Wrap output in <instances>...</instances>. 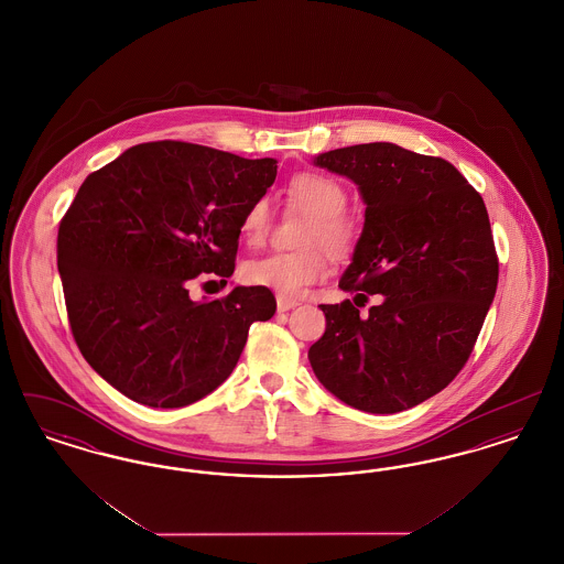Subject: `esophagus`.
I'll return each instance as SVG.
<instances>
[{"label":"esophagus","instance_id":"34e87169","mask_svg":"<svg viewBox=\"0 0 564 564\" xmlns=\"http://www.w3.org/2000/svg\"><path fill=\"white\" fill-rule=\"evenodd\" d=\"M300 302L292 300V297H285V295H276V311L279 313H285V311H292L294 306H297Z\"/></svg>","mask_w":564,"mask_h":564}]
</instances>
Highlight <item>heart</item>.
<instances>
[{"instance_id":"obj_1","label":"heart","mask_w":564,"mask_h":564,"mask_svg":"<svg viewBox=\"0 0 564 564\" xmlns=\"http://www.w3.org/2000/svg\"><path fill=\"white\" fill-rule=\"evenodd\" d=\"M285 200L292 209L308 214L297 237V251L269 253L242 267L249 285L269 288L279 295L302 294L327 274V258H347L359 242V224L345 212L349 194L336 177L319 171H302L285 186ZM270 205L264 196L251 200L241 215V235L251 247L267 241Z\"/></svg>"}]
</instances>
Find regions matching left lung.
<instances>
[{"mask_svg":"<svg viewBox=\"0 0 564 564\" xmlns=\"http://www.w3.org/2000/svg\"><path fill=\"white\" fill-rule=\"evenodd\" d=\"M317 164L350 177L368 207L338 283L357 295L322 304L313 372L357 410L402 412L448 387L476 347L499 281L486 205L455 164L395 143L332 150ZM375 293L383 302L359 318Z\"/></svg>","mask_w":564,"mask_h":564,"instance_id":"left-lung-1","label":"left lung"}]
</instances>
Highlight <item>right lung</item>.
I'll return each mask as SVG.
<instances>
[{"mask_svg":"<svg viewBox=\"0 0 564 564\" xmlns=\"http://www.w3.org/2000/svg\"><path fill=\"white\" fill-rule=\"evenodd\" d=\"M276 161H249L186 141H150L90 173L63 215L56 262L84 359L133 402L182 408L235 370L269 288H235L196 304L189 281L235 272L247 205L267 194Z\"/></svg>","mask_w":564,"mask_h":564,"instance_id":"add662e5","label":"right lung"}]
</instances>
